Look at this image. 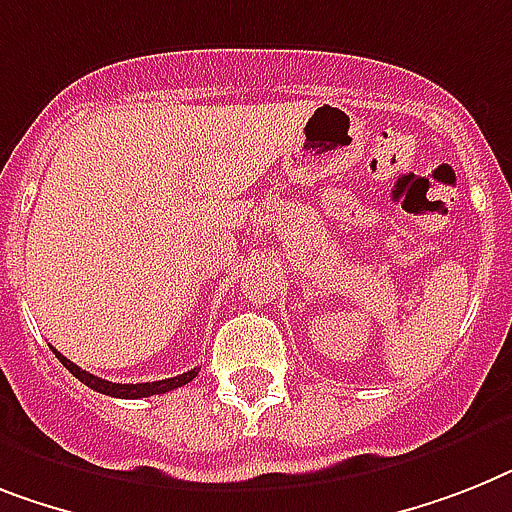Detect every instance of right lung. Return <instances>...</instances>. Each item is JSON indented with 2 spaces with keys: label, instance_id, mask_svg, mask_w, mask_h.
<instances>
[{
  "label": "right lung",
  "instance_id": "add662e5",
  "mask_svg": "<svg viewBox=\"0 0 512 512\" xmlns=\"http://www.w3.org/2000/svg\"><path fill=\"white\" fill-rule=\"evenodd\" d=\"M54 356H57L59 361H62V366H65V369L70 371V374H73L75 379H80V382L86 384V387H91V390L101 392V395H112V398L138 400V398H151V395H164V392L177 390V387H183V384H188L190 379L198 377V369H190V371H185V374H180V377L159 379V382L120 384V382H107V379H101V377H94V374H88V371H83V369H80V366H75L73 361H67V358L62 356V353H57V350H54Z\"/></svg>",
  "mask_w": 512,
  "mask_h": 512
}]
</instances>
